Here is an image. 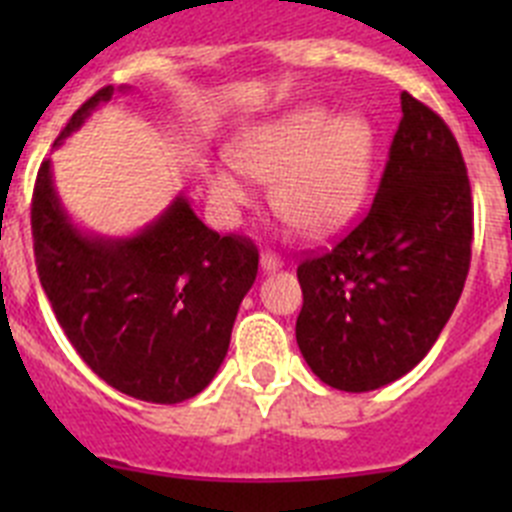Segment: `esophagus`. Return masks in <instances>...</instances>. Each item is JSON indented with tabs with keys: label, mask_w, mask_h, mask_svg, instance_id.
Instances as JSON below:
<instances>
[{
	"label": "esophagus",
	"mask_w": 512,
	"mask_h": 512,
	"mask_svg": "<svg viewBox=\"0 0 512 512\" xmlns=\"http://www.w3.org/2000/svg\"><path fill=\"white\" fill-rule=\"evenodd\" d=\"M261 271H264V274H271V271H277V269H282L284 266V261L279 259V256H274V253H261Z\"/></svg>",
	"instance_id": "1"
}]
</instances>
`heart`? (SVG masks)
I'll return each mask as SVG.
<instances>
[{"label":"heart","mask_w":512,"mask_h":512,"mask_svg":"<svg viewBox=\"0 0 512 512\" xmlns=\"http://www.w3.org/2000/svg\"><path fill=\"white\" fill-rule=\"evenodd\" d=\"M372 122L338 115L325 104H300L261 120L233 140V161L205 166L212 205L235 217L251 205L256 184L274 182V205L305 233L328 235L346 228L369 192L374 166Z\"/></svg>","instance_id":"heart-1"}]
</instances>
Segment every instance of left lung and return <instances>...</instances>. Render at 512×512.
Returning <instances> with one entry per match:
<instances>
[{"mask_svg":"<svg viewBox=\"0 0 512 512\" xmlns=\"http://www.w3.org/2000/svg\"><path fill=\"white\" fill-rule=\"evenodd\" d=\"M372 210L330 253L297 266V346L320 382L372 392L423 361L472 259V189L449 125L402 92Z\"/></svg>","mask_w":512,"mask_h":512,"instance_id":"8db88e82","label":"left lung"}]
</instances>
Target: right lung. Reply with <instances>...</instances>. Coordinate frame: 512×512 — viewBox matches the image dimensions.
I'll use <instances>...</instances> for the list:
<instances>
[{
	"label": "right lung",
	"mask_w": 512,
	"mask_h": 512,
	"mask_svg": "<svg viewBox=\"0 0 512 512\" xmlns=\"http://www.w3.org/2000/svg\"><path fill=\"white\" fill-rule=\"evenodd\" d=\"M115 92L130 87L99 89L53 146ZM30 215L40 284L89 369L135 400L174 405L200 395L228 354L238 307L256 282V246L207 228L184 194L133 235L79 228L58 197L51 161L40 164Z\"/></svg>",
	"instance_id": "obj_1"
}]
</instances>
